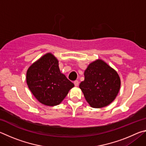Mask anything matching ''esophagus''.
I'll return each instance as SVG.
<instances>
[{
    "instance_id": "obj_1",
    "label": "esophagus",
    "mask_w": 146,
    "mask_h": 146,
    "mask_svg": "<svg viewBox=\"0 0 146 146\" xmlns=\"http://www.w3.org/2000/svg\"><path fill=\"white\" fill-rule=\"evenodd\" d=\"M74 84H75V86H76V87H77V86H78V84H79V82H78V80L74 81Z\"/></svg>"
}]
</instances>
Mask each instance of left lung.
I'll return each mask as SVG.
<instances>
[{
    "label": "left lung",
    "mask_w": 146,
    "mask_h": 146,
    "mask_svg": "<svg viewBox=\"0 0 146 146\" xmlns=\"http://www.w3.org/2000/svg\"><path fill=\"white\" fill-rule=\"evenodd\" d=\"M117 71L101 59L91 62L84 71V80L79 85L91 107L102 108L117 97L120 88Z\"/></svg>",
    "instance_id": "obj_1"
}]
</instances>
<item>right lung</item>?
Here are the masks:
<instances>
[{"mask_svg": "<svg viewBox=\"0 0 146 146\" xmlns=\"http://www.w3.org/2000/svg\"><path fill=\"white\" fill-rule=\"evenodd\" d=\"M26 82L36 99L48 106L60 104L74 87L60 72L58 59L51 53L44 55L29 66Z\"/></svg>", "mask_w": 146, "mask_h": 146, "instance_id": "obj_1", "label": "right lung"}]
</instances>
